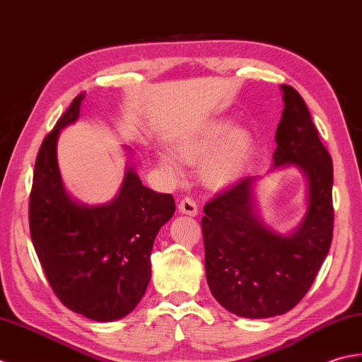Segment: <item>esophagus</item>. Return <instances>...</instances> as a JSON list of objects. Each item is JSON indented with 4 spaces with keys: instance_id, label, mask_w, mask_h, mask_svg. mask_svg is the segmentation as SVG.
Returning <instances> with one entry per match:
<instances>
[{
    "instance_id": "1",
    "label": "esophagus",
    "mask_w": 362,
    "mask_h": 362,
    "mask_svg": "<svg viewBox=\"0 0 362 362\" xmlns=\"http://www.w3.org/2000/svg\"><path fill=\"white\" fill-rule=\"evenodd\" d=\"M178 211L181 214H186V216L195 217L197 214H198V206H197V203L194 200H192L190 197H186V198H182V200L180 202Z\"/></svg>"
}]
</instances>
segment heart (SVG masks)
I'll use <instances>...</instances> for the list:
<instances>
[{"instance_id": "heart-1", "label": "heart", "mask_w": 362, "mask_h": 362, "mask_svg": "<svg viewBox=\"0 0 362 362\" xmlns=\"http://www.w3.org/2000/svg\"><path fill=\"white\" fill-rule=\"evenodd\" d=\"M228 119H217L180 137L175 150L189 164L203 162L202 178L212 187H222L235 181L247 170L255 154V137L247 128H233ZM160 167L173 178L180 176V165L167 153H159Z\"/></svg>"}]
</instances>
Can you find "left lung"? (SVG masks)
Masks as SVG:
<instances>
[{
	"label": "left lung",
	"mask_w": 362,
	"mask_h": 362,
	"mask_svg": "<svg viewBox=\"0 0 362 362\" xmlns=\"http://www.w3.org/2000/svg\"><path fill=\"white\" fill-rule=\"evenodd\" d=\"M283 115L270 172L293 167L306 180V211L292 231L261 217L259 175L245 176L206 203L204 267L220 305L245 319L281 315L305 297L333 239V162L300 93L281 86Z\"/></svg>",
	"instance_id": "obj_1"
}]
</instances>
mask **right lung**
<instances>
[{
	"label": "right lung",
	"instance_id": "obj_1",
	"mask_svg": "<svg viewBox=\"0 0 362 362\" xmlns=\"http://www.w3.org/2000/svg\"><path fill=\"white\" fill-rule=\"evenodd\" d=\"M79 95L42 142L29 198V230L49 286L71 311L114 322L134 309L151 278V248L175 212L170 194L140 181L128 154L119 194L87 204L65 187L57 162L61 129L79 119Z\"/></svg>",
	"mask_w": 362,
	"mask_h": 362
}]
</instances>
